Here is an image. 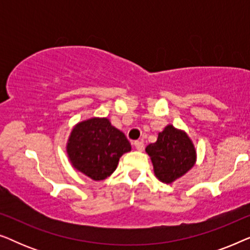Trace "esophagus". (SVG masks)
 Instances as JSON below:
<instances>
[{"label":"esophagus","instance_id":"esophagus-1","mask_svg":"<svg viewBox=\"0 0 250 250\" xmlns=\"http://www.w3.org/2000/svg\"><path fill=\"white\" fill-rule=\"evenodd\" d=\"M134 146L138 151H142V150L145 149V143H143V141H135Z\"/></svg>","mask_w":250,"mask_h":250}]
</instances>
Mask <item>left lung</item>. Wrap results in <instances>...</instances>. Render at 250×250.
Returning <instances> with one entry per match:
<instances>
[{
    "label": "left lung",
    "mask_w": 250,
    "mask_h": 250,
    "mask_svg": "<svg viewBox=\"0 0 250 250\" xmlns=\"http://www.w3.org/2000/svg\"><path fill=\"white\" fill-rule=\"evenodd\" d=\"M146 152L151 158L157 179L164 183H172L184 175L192 168L197 158L196 149L187 133L173 125H167L157 141L146 146Z\"/></svg>",
    "instance_id": "8db88e82"
}]
</instances>
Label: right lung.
<instances>
[{"mask_svg":"<svg viewBox=\"0 0 250 250\" xmlns=\"http://www.w3.org/2000/svg\"><path fill=\"white\" fill-rule=\"evenodd\" d=\"M128 151L131 143L108 118L94 117L78 123L67 143L71 165L94 181L110 176L119 158Z\"/></svg>","mask_w":250,"mask_h":250,"instance_id":"right-lung-1","label":"right lung"}]
</instances>
